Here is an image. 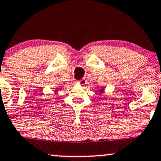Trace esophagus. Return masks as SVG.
Segmentation results:
<instances>
[{"label":"esophagus","instance_id":"1","mask_svg":"<svg viewBox=\"0 0 161 161\" xmlns=\"http://www.w3.org/2000/svg\"><path fill=\"white\" fill-rule=\"evenodd\" d=\"M78 83L80 84V85H82V86H84L85 84H86V79H80L79 81H78Z\"/></svg>","mask_w":161,"mask_h":161}]
</instances>
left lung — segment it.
Listing matches in <instances>:
<instances>
[{"label":"left lung","instance_id":"1","mask_svg":"<svg viewBox=\"0 0 161 161\" xmlns=\"http://www.w3.org/2000/svg\"><path fill=\"white\" fill-rule=\"evenodd\" d=\"M100 92H103V91H100Z\"/></svg>","mask_w":161,"mask_h":161}]
</instances>
